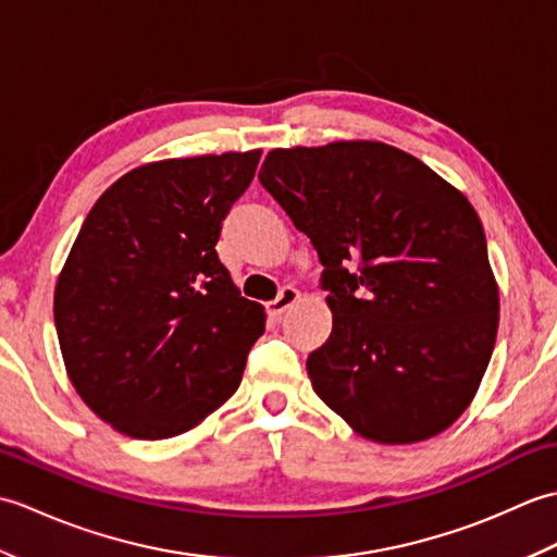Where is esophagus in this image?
Listing matches in <instances>:
<instances>
[{
  "mask_svg": "<svg viewBox=\"0 0 557 557\" xmlns=\"http://www.w3.org/2000/svg\"><path fill=\"white\" fill-rule=\"evenodd\" d=\"M297 299H299V292L297 289H294V287H282L280 294H277V299L268 304V315L270 318H282V315L287 313V309H289L292 304H297Z\"/></svg>",
  "mask_w": 557,
  "mask_h": 557,
  "instance_id": "esophagus-1",
  "label": "esophagus"
}]
</instances>
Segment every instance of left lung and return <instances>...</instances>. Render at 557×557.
<instances>
[{
    "label": "left lung",
    "mask_w": 557,
    "mask_h": 557,
    "mask_svg": "<svg viewBox=\"0 0 557 557\" xmlns=\"http://www.w3.org/2000/svg\"><path fill=\"white\" fill-rule=\"evenodd\" d=\"M323 265L333 333L315 395L385 445L443 433L474 399L498 335V285L469 200L373 140L272 150L258 174Z\"/></svg>",
    "instance_id": "8db88e82"
}]
</instances>
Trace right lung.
<instances>
[{
  "mask_svg": "<svg viewBox=\"0 0 557 557\" xmlns=\"http://www.w3.org/2000/svg\"><path fill=\"white\" fill-rule=\"evenodd\" d=\"M260 150L162 160L124 174L88 212L54 289L71 383L116 431L162 441L234 395L263 335L215 244Z\"/></svg>",
  "mask_w": 557,
  "mask_h": 557,
  "instance_id": "1",
  "label": "right lung"
}]
</instances>
